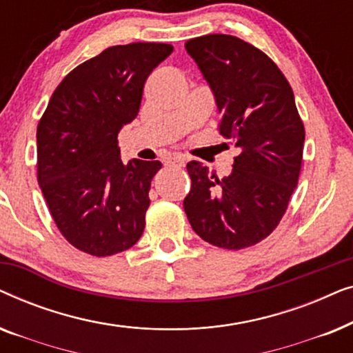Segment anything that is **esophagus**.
I'll use <instances>...</instances> for the list:
<instances>
[{
	"instance_id": "esophagus-1",
	"label": "esophagus",
	"mask_w": 353,
	"mask_h": 353,
	"mask_svg": "<svg viewBox=\"0 0 353 353\" xmlns=\"http://www.w3.org/2000/svg\"><path fill=\"white\" fill-rule=\"evenodd\" d=\"M165 162H167V163H176V165H185L186 157L181 156V154H173V156L168 157Z\"/></svg>"
}]
</instances>
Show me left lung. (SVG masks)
<instances>
[{
  "mask_svg": "<svg viewBox=\"0 0 353 353\" xmlns=\"http://www.w3.org/2000/svg\"><path fill=\"white\" fill-rule=\"evenodd\" d=\"M185 48L214 91L220 134L241 152L223 178L188 163L191 191L183 207L207 243L250 248L281 221L301 175L305 130L292 88L263 51L238 37H197Z\"/></svg>",
  "mask_w": 353,
  "mask_h": 353,
  "instance_id": "8db88e82",
  "label": "left lung"
}]
</instances>
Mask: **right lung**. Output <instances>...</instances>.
Masks as SVG:
<instances>
[{
    "mask_svg": "<svg viewBox=\"0 0 353 353\" xmlns=\"http://www.w3.org/2000/svg\"><path fill=\"white\" fill-rule=\"evenodd\" d=\"M167 43L110 46L57 85L37 128L38 185L62 236L108 257L137 244L159 161L122 162L117 134L141 105L144 81L172 54Z\"/></svg>",
    "mask_w": 353,
    "mask_h": 353,
    "instance_id": "obj_1",
    "label": "right lung"
}]
</instances>
